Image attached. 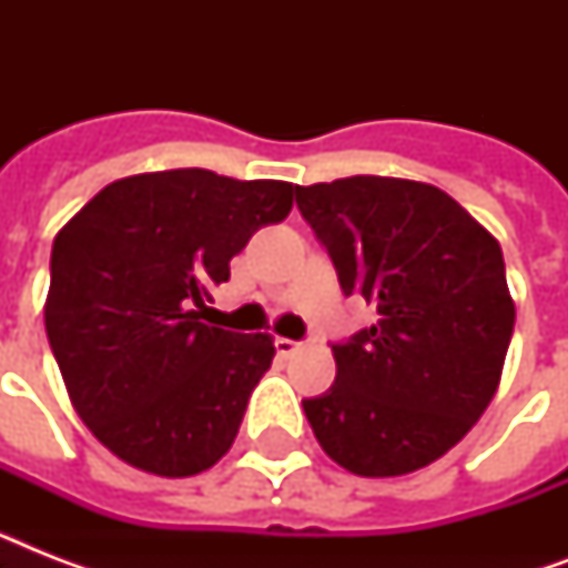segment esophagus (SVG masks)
<instances>
[{"label":"esophagus","instance_id":"obj_1","mask_svg":"<svg viewBox=\"0 0 568 568\" xmlns=\"http://www.w3.org/2000/svg\"><path fill=\"white\" fill-rule=\"evenodd\" d=\"M274 347H276V354L280 356H292L301 351V342H294V338H283V336H276L274 338Z\"/></svg>","mask_w":568,"mask_h":568}]
</instances>
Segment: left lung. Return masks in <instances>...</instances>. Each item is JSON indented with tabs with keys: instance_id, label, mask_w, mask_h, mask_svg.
Segmentation results:
<instances>
[{
	"instance_id": "obj_1",
	"label": "left lung",
	"mask_w": 568,
	"mask_h": 568,
	"mask_svg": "<svg viewBox=\"0 0 568 568\" xmlns=\"http://www.w3.org/2000/svg\"><path fill=\"white\" fill-rule=\"evenodd\" d=\"M342 292L377 321L333 345L336 383L303 400L312 433L363 477L448 454L493 400L516 306L498 241L424 182L351 176L294 189Z\"/></svg>"
}]
</instances>
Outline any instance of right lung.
I'll return each mask as SVG.
<instances>
[{
  "instance_id": "add662e5",
  "label": "right lung",
  "mask_w": 568,
  "mask_h": 568,
  "mask_svg": "<svg viewBox=\"0 0 568 568\" xmlns=\"http://www.w3.org/2000/svg\"><path fill=\"white\" fill-rule=\"evenodd\" d=\"M292 194V182L200 168L141 173L105 185L55 235L49 347L79 418L123 463L191 477L230 450L274 342L200 315Z\"/></svg>"
}]
</instances>
